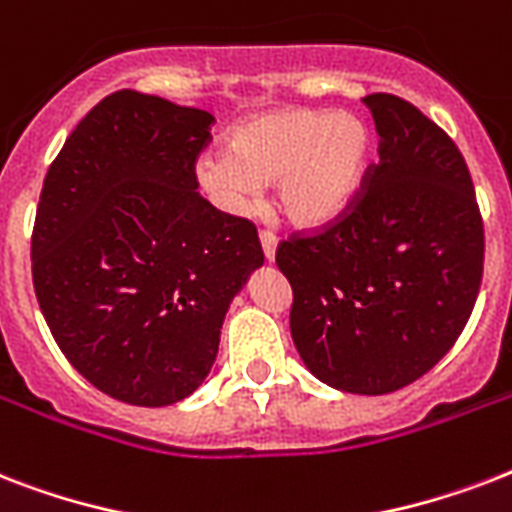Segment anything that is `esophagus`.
Masks as SVG:
<instances>
[{
	"label": "esophagus",
	"instance_id": "34e87169",
	"mask_svg": "<svg viewBox=\"0 0 512 512\" xmlns=\"http://www.w3.org/2000/svg\"><path fill=\"white\" fill-rule=\"evenodd\" d=\"M260 244H263L265 260H273V257H276V233L263 228V231H260Z\"/></svg>",
	"mask_w": 512,
	"mask_h": 512
}]
</instances>
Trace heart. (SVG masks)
I'll use <instances>...</instances> for the list:
<instances>
[{
  "mask_svg": "<svg viewBox=\"0 0 512 512\" xmlns=\"http://www.w3.org/2000/svg\"><path fill=\"white\" fill-rule=\"evenodd\" d=\"M372 162L361 119L321 108H284L239 124L225 151L196 162V180L228 215H244L279 180L281 212L297 225H321L348 207Z\"/></svg>",
  "mask_w": 512,
  "mask_h": 512,
  "instance_id": "obj_1",
  "label": "heart"
}]
</instances>
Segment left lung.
<instances>
[{
  "mask_svg": "<svg viewBox=\"0 0 512 512\" xmlns=\"http://www.w3.org/2000/svg\"><path fill=\"white\" fill-rule=\"evenodd\" d=\"M364 103L380 162L340 215L279 241L276 265L305 366L337 390L382 396L420 380L462 335L484 276V217L436 122L388 92Z\"/></svg>",
  "mask_w": 512,
  "mask_h": 512,
  "instance_id": "left-lung-1",
  "label": "left lung"
}]
</instances>
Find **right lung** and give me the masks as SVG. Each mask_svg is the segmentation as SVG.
Instances as JSON below:
<instances>
[{"mask_svg":"<svg viewBox=\"0 0 512 512\" xmlns=\"http://www.w3.org/2000/svg\"><path fill=\"white\" fill-rule=\"evenodd\" d=\"M212 124L201 108L111 92L44 177L36 300L76 372L124 404L191 396L215 364L233 295L263 265L255 223L196 191Z\"/></svg>","mask_w":512,"mask_h":512,"instance_id":"add662e5","label":"right lung"}]
</instances>
